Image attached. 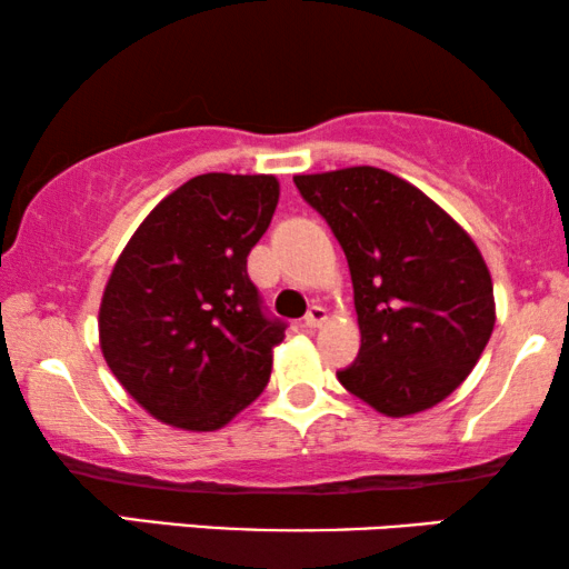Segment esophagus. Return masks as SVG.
Wrapping results in <instances>:
<instances>
[{
	"label": "esophagus",
	"mask_w": 569,
	"mask_h": 569,
	"mask_svg": "<svg viewBox=\"0 0 569 569\" xmlns=\"http://www.w3.org/2000/svg\"><path fill=\"white\" fill-rule=\"evenodd\" d=\"M329 321V313H326V310L321 308V306H313L308 310V316H306V326L308 329H321V326Z\"/></svg>",
	"instance_id": "1"
}]
</instances>
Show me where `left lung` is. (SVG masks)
Here are the masks:
<instances>
[{
  "label": "left lung",
  "mask_w": 569,
  "mask_h": 569,
  "mask_svg": "<svg viewBox=\"0 0 569 569\" xmlns=\"http://www.w3.org/2000/svg\"><path fill=\"white\" fill-rule=\"evenodd\" d=\"M345 248L362 347L339 383L386 417L448 399L495 329L492 277L469 232L403 178L355 166L292 178Z\"/></svg>",
  "instance_id": "left-lung-1"
}]
</instances>
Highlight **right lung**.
<instances>
[{
  "mask_svg": "<svg viewBox=\"0 0 569 569\" xmlns=\"http://www.w3.org/2000/svg\"><path fill=\"white\" fill-rule=\"evenodd\" d=\"M277 201L274 176H197L144 217L113 263L100 349L160 422L220 430L267 388L284 323L263 313L248 253Z\"/></svg>",
  "mask_w": 569,
  "mask_h": 569,
  "instance_id": "1",
  "label": "right lung"
}]
</instances>
